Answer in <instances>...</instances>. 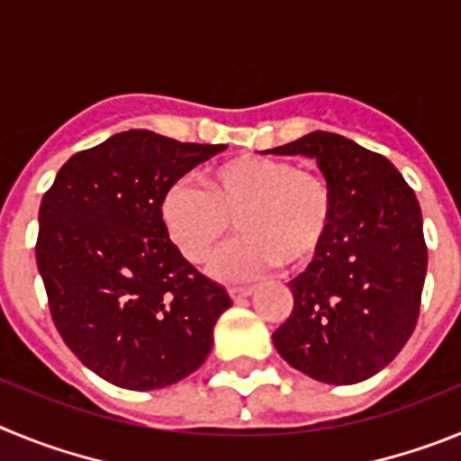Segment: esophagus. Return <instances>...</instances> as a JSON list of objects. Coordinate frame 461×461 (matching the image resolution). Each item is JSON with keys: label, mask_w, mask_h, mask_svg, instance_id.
I'll list each match as a JSON object with an SVG mask.
<instances>
[{"label": "esophagus", "mask_w": 461, "mask_h": 461, "mask_svg": "<svg viewBox=\"0 0 461 461\" xmlns=\"http://www.w3.org/2000/svg\"><path fill=\"white\" fill-rule=\"evenodd\" d=\"M251 293H254V288H251V286H233V288H228V295L233 297L235 303H240V300H244V297H249Z\"/></svg>", "instance_id": "34e87169"}]
</instances>
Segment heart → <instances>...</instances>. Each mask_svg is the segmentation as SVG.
<instances>
[{
  "label": "heart",
  "instance_id": "heart-1",
  "mask_svg": "<svg viewBox=\"0 0 461 461\" xmlns=\"http://www.w3.org/2000/svg\"><path fill=\"white\" fill-rule=\"evenodd\" d=\"M205 188L189 177L170 182L158 198V221L189 263H203L235 221L242 238L210 260V275L223 281L256 279L281 260L307 266L335 221L328 182L279 158H230L205 175Z\"/></svg>",
  "mask_w": 461,
  "mask_h": 461
}]
</instances>
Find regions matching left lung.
<instances>
[{
    "mask_svg": "<svg viewBox=\"0 0 461 461\" xmlns=\"http://www.w3.org/2000/svg\"><path fill=\"white\" fill-rule=\"evenodd\" d=\"M316 161L335 195L323 251L288 281L293 312L272 335L297 372L351 385L404 348L420 313L427 275L422 212L388 158L328 131L267 149Z\"/></svg>",
    "mask_w": 461,
    "mask_h": 461,
    "instance_id": "obj_1",
    "label": "left lung"
}]
</instances>
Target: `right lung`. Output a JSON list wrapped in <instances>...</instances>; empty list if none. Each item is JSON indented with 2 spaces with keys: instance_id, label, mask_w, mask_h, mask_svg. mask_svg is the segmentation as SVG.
I'll list each match as a JSON object with an SVG mask.
<instances>
[{
  "instance_id": "obj_1",
  "label": "right lung",
  "mask_w": 461,
  "mask_h": 461,
  "mask_svg": "<svg viewBox=\"0 0 461 461\" xmlns=\"http://www.w3.org/2000/svg\"><path fill=\"white\" fill-rule=\"evenodd\" d=\"M223 149L122 131L73 154L41 201L36 266L57 332L117 388L157 390L194 374L233 304L158 221L166 186Z\"/></svg>"
}]
</instances>
